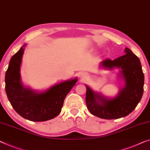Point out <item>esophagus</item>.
<instances>
[{
    "mask_svg": "<svg viewBox=\"0 0 150 150\" xmlns=\"http://www.w3.org/2000/svg\"><path fill=\"white\" fill-rule=\"evenodd\" d=\"M86 76H87L86 73H82V77H86Z\"/></svg>",
    "mask_w": 150,
    "mask_h": 150,
    "instance_id": "34e87169",
    "label": "esophagus"
}]
</instances>
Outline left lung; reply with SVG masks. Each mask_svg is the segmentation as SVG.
Masks as SVG:
<instances>
[{"label": "left lung", "mask_w": 150, "mask_h": 150, "mask_svg": "<svg viewBox=\"0 0 150 150\" xmlns=\"http://www.w3.org/2000/svg\"><path fill=\"white\" fill-rule=\"evenodd\" d=\"M125 54L115 60L107 59L102 61V67L111 69L118 67L125 81L123 88L113 99H106L86 86L87 108L92 115L104 119H117L126 117L133 111L140 102L144 93V75L137 56L125 48Z\"/></svg>", "instance_id": "8db88e82"}]
</instances>
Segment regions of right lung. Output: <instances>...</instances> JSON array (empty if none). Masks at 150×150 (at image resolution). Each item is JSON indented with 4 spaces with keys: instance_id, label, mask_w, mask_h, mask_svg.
Instances as JSON below:
<instances>
[{
    "instance_id": "1",
    "label": "right lung",
    "mask_w": 150,
    "mask_h": 150,
    "mask_svg": "<svg viewBox=\"0 0 150 150\" xmlns=\"http://www.w3.org/2000/svg\"><path fill=\"white\" fill-rule=\"evenodd\" d=\"M23 45L11 57L5 74V90L14 110L31 121L52 119L60 114L64 100L77 82V78L52 86L42 93L25 88L20 79V66L24 52Z\"/></svg>"
}]
</instances>
